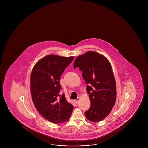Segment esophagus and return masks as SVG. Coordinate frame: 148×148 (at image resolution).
<instances>
[{
	"label": "esophagus",
	"instance_id": "esophagus-1",
	"mask_svg": "<svg viewBox=\"0 0 148 148\" xmlns=\"http://www.w3.org/2000/svg\"><path fill=\"white\" fill-rule=\"evenodd\" d=\"M79 99H80V98L79 97H77V99H75V100H74V102H75V103L76 104H77V103L78 102H79Z\"/></svg>",
	"mask_w": 148,
	"mask_h": 148
}]
</instances>
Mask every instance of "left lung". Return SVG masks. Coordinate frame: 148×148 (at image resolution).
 <instances>
[{"label": "left lung", "instance_id": "8db88e82", "mask_svg": "<svg viewBox=\"0 0 148 148\" xmlns=\"http://www.w3.org/2000/svg\"><path fill=\"white\" fill-rule=\"evenodd\" d=\"M79 68L88 84L91 106L85 112L89 121L97 122L111 112L116 99V85L112 66L104 56L87 51L75 59L74 68Z\"/></svg>", "mask_w": 148, "mask_h": 148}]
</instances>
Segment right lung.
<instances>
[{
    "label": "right lung",
    "instance_id": "obj_1",
    "mask_svg": "<svg viewBox=\"0 0 148 148\" xmlns=\"http://www.w3.org/2000/svg\"><path fill=\"white\" fill-rule=\"evenodd\" d=\"M74 57L49 55L34 65L30 76L32 99L39 113L53 123H64L70 118L73 106L65 95H59L60 78Z\"/></svg>",
    "mask_w": 148,
    "mask_h": 148
}]
</instances>
